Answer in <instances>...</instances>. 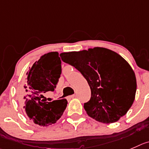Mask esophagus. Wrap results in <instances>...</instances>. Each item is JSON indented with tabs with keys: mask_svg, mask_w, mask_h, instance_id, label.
<instances>
[{
	"mask_svg": "<svg viewBox=\"0 0 149 149\" xmlns=\"http://www.w3.org/2000/svg\"><path fill=\"white\" fill-rule=\"evenodd\" d=\"M74 97H75V95L73 94V95H71V96H69V97H67L68 100H70V99H73Z\"/></svg>",
	"mask_w": 149,
	"mask_h": 149,
	"instance_id": "obj_1",
	"label": "esophagus"
}]
</instances>
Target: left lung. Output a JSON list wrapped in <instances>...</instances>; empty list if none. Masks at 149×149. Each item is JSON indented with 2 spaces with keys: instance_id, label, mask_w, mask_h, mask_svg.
Instances as JSON below:
<instances>
[{
  "instance_id": "1",
  "label": "left lung",
  "mask_w": 149,
  "mask_h": 149,
  "mask_svg": "<svg viewBox=\"0 0 149 149\" xmlns=\"http://www.w3.org/2000/svg\"><path fill=\"white\" fill-rule=\"evenodd\" d=\"M60 56L76 68L90 86L91 97L84 104L90 117L110 124L127 113L134 100L137 82L134 71L124 58L104 47L62 52Z\"/></svg>"
}]
</instances>
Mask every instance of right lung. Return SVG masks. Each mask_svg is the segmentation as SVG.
I'll return each mask as SVG.
<instances>
[{"instance_id":"add662e5","label":"right lung","mask_w":149,"mask_h":149,"mask_svg":"<svg viewBox=\"0 0 149 149\" xmlns=\"http://www.w3.org/2000/svg\"><path fill=\"white\" fill-rule=\"evenodd\" d=\"M61 74V61L58 52L41 56L27 72L22 106L27 116L35 124L47 127L55 124L63 115L67 105L66 99L45 102L42 93L53 91Z\"/></svg>"}]
</instances>
